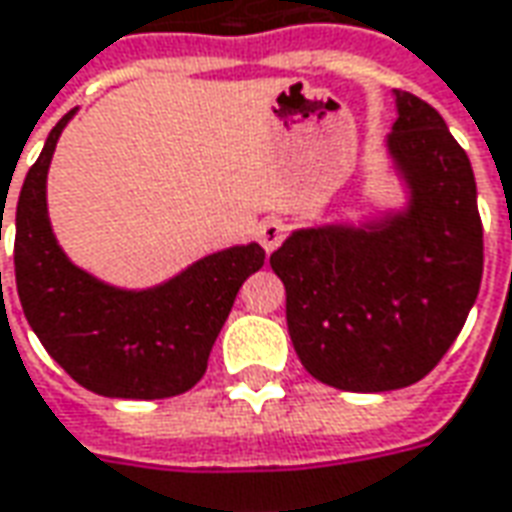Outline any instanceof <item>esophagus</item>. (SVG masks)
I'll return each mask as SVG.
<instances>
[{
  "label": "esophagus",
  "mask_w": 512,
  "mask_h": 512,
  "mask_svg": "<svg viewBox=\"0 0 512 512\" xmlns=\"http://www.w3.org/2000/svg\"><path fill=\"white\" fill-rule=\"evenodd\" d=\"M260 244H263V249L266 252H274L277 246L282 244V238L288 235V227H285V221L282 219H266L263 224H260Z\"/></svg>",
  "instance_id": "34e87169"
}]
</instances>
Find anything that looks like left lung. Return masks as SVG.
I'll return each mask as SVG.
<instances>
[{"instance_id": "8db88e82", "label": "left lung", "mask_w": 512, "mask_h": 512, "mask_svg": "<svg viewBox=\"0 0 512 512\" xmlns=\"http://www.w3.org/2000/svg\"><path fill=\"white\" fill-rule=\"evenodd\" d=\"M388 152L410 202L380 224L296 230L271 255L302 366L341 391L407 388L441 363L480 293L482 221L463 146L424 99L393 91Z\"/></svg>"}]
</instances>
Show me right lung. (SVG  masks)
<instances>
[{
    "instance_id": "add662e5",
    "label": "right lung",
    "mask_w": 512,
    "mask_h": 512,
    "mask_svg": "<svg viewBox=\"0 0 512 512\" xmlns=\"http://www.w3.org/2000/svg\"><path fill=\"white\" fill-rule=\"evenodd\" d=\"M71 116L74 110L49 132L21 185L13 263L24 316L46 352L88 391L110 399L185 393L202 380L238 288L266 252L232 246L146 291H121L74 266L46 216V171Z\"/></svg>"
}]
</instances>
